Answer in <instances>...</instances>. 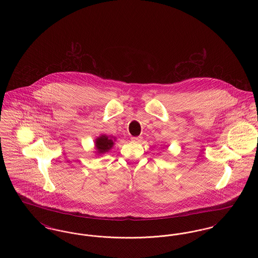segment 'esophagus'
<instances>
[{"label":"esophagus","instance_id":"34e87169","mask_svg":"<svg viewBox=\"0 0 258 258\" xmlns=\"http://www.w3.org/2000/svg\"><path fill=\"white\" fill-rule=\"evenodd\" d=\"M131 139H132V141H133V142H135V143H138V142H140V141H141V137H140V136L132 137Z\"/></svg>","mask_w":258,"mask_h":258}]
</instances>
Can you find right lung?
<instances>
[{"label":"right lung","instance_id":"1","mask_svg":"<svg viewBox=\"0 0 258 258\" xmlns=\"http://www.w3.org/2000/svg\"><path fill=\"white\" fill-rule=\"evenodd\" d=\"M113 140L112 137H108L106 135H101L96 140V148L98 150V154H103L105 152H108L113 146Z\"/></svg>","mask_w":258,"mask_h":258}]
</instances>
